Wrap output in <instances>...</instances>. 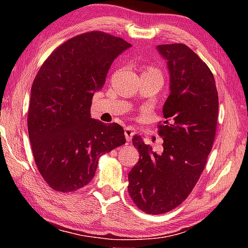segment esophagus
<instances>
[{
    "mask_svg": "<svg viewBox=\"0 0 248 248\" xmlns=\"http://www.w3.org/2000/svg\"><path fill=\"white\" fill-rule=\"evenodd\" d=\"M124 135H125V139H126V141H131L132 138H133V135H134L133 128H132V127H125Z\"/></svg>",
    "mask_w": 248,
    "mask_h": 248,
    "instance_id": "obj_1",
    "label": "esophagus"
}]
</instances>
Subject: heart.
Masks as SVG:
<instances>
[{
	"instance_id": "heart-1",
	"label": "heart",
	"mask_w": 248,
	"mask_h": 248,
	"mask_svg": "<svg viewBox=\"0 0 248 248\" xmlns=\"http://www.w3.org/2000/svg\"><path fill=\"white\" fill-rule=\"evenodd\" d=\"M149 71H150V72H158V71L155 70V69H150Z\"/></svg>"
}]
</instances>
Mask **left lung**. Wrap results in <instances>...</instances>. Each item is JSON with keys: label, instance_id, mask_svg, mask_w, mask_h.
Listing matches in <instances>:
<instances>
[{"label": "left lung", "instance_id": "8db88e82", "mask_svg": "<svg viewBox=\"0 0 248 248\" xmlns=\"http://www.w3.org/2000/svg\"><path fill=\"white\" fill-rule=\"evenodd\" d=\"M169 72V96L159 126L164 150L152 151L140 135L132 139L140 154L128 172V194L139 209L161 215L189 195L204 170L216 137L218 91L208 65L184 44L158 45Z\"/></svg>", "mask_w": 248, "mask_h": 248}]
</instances>
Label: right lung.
<instances>
[{"mask_svg":"<svg viewBox=\"0 0 248 248\" xmlns=\"http://www.w3.org/2000/svg\"><path fill=\"white\" fill-rule=\"evenodd\" d=\"M131 44L101 31L73 37L50 54L30 91L28 133L37 168L55 191L72 192L96 174L98 158L125 143L120 124L90 116L93 93Z\"/></svg>","mask_w":248,"mask_h":248,"instance_id":"1","label":"right lung"}]
</instances>
